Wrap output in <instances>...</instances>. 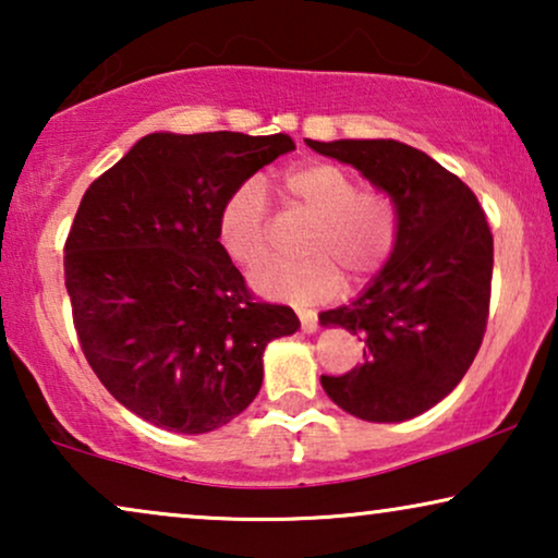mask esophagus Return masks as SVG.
Masks as SVG:
<instances>
[{"label": "esophagus", "instance_id": "esophagus-1", "mask_svg": "<svg viewBox=\"0 0 558 558\" xmlns=\"http://www.w3.org/2000/svg\"><path fill=\"white\" fill-rule=\"evenodd\" d=\"M296 315H300V319H302V330L304 332H315L317 327H319V323H317V315L312 310H296Z\"/></svg>", "mask_w": 558, "mask_h": 558}]
</instances>
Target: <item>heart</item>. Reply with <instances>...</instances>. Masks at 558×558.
Segmentation results:
<instances>
[{
	"label": "heart",
	"mask_w": 558,
	"mask_h": 558,
	"mask_svg": "<svg viewBox=\"0 0 558 558\" xmlns=\"http://www.w3.org/2000/svg\"><path fill=\"white\" fill-rule=\"evenodd\" d=\"M281 197L310 213L300 262L269 258L254 271L258 292L279 300H319L335 292L340 274L363 281L393 256L401 233V210L391 193L357 187L338 165L307 162L281 178ZM218 241L235 264H256L269 248V213L256 180L235 185L220 205Z\"/></svg>",
	"instance_id": "obj_1"
}]
</instances>
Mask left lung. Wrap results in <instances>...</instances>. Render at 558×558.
<instances>
[{"mask_svg":"<svg viewBox=\"0 0 558 558\" xmlns=\"http://www.w3.org/2000/svg\"><path fill=\"white\" fill-rule=\"evenodd\" d=\"M307 144L353 165L401 210L399 243L373 284L353 304L319 315L363 340V363L319 380L348 414L407 422L454 391L485 338L490 226L475 193L422 149L396 140Z\"/></svg>","mask_w":558,"mask_h":558,"instance_id":"left-lung-1","label":"left lung"}]
</instances>
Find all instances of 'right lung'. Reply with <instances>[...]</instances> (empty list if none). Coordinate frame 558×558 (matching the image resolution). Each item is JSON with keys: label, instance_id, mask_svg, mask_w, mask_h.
<instances>
[{"label": "right lung", "instance_id": "add662e5", "mask_svg": "<svg viewBox=\"0 0 558 558\" xmlns=\"http://www.w3.org/2000/svg\"><path fill=\"white\" fill-rule=\"evenodd\" d=\"M292 136L147 134L90 182L65 241V289L83 355L121 407L167 432L239 416L264 348L300 327L256 300L218 241L228 193Z\"/></svg>", "mask_w": 558, "mask_h": 558}]
</instances>
